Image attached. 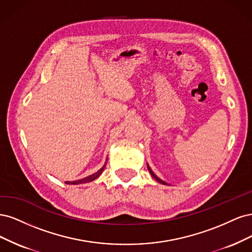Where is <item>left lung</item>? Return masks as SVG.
<instances>
[{
	"label": "left lung",
	"mask_w": 252,
	"mask_h": 252,
	"mask_svg": "<svg viewBox=\"0 0 252 252\" xmlns=\"http://www.w3.org/2000/svg\"><path fill=\"white\" fill-rule=\"evenodd\" d=\"M148 165V169H149V172H150V174L152 175V177L154 178V179H155L156 181H158L159 183H161V184H165V185H168L166 182H164V181H162L161 179H160V178L159 177H157L155 174H154V172H153V170L151 169V167H150V165L149 164H147Z\"/></svg>",
	"instance_id": "left-lung-1"
}]
</instances>
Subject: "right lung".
<instances>
[{"instance_id":"right-lung-1","label":"right lung","mask_w":252,"mask_h":252,"mask_svg":"<svg viewBox=\"0 0 252 252\" xmlns=\"http://www.w3.org/2000/svg\"><path fill=\"white\" fill-rule=\"evenodd\" d=\"M107 160H108V159H107ZM105 164H107V161H105V163L103 164V166H102L100 169L97 170L96 173H94V174H92V175H90V176H88V177H86V178H83V179H79V180H76V181H66L64 183H66V184H73V185H75V184H83V183L92 182V181H94L95 179H97V178H98V177L102 174L103 169H104V167H105Z\"/></svg>"}]
</instances>
